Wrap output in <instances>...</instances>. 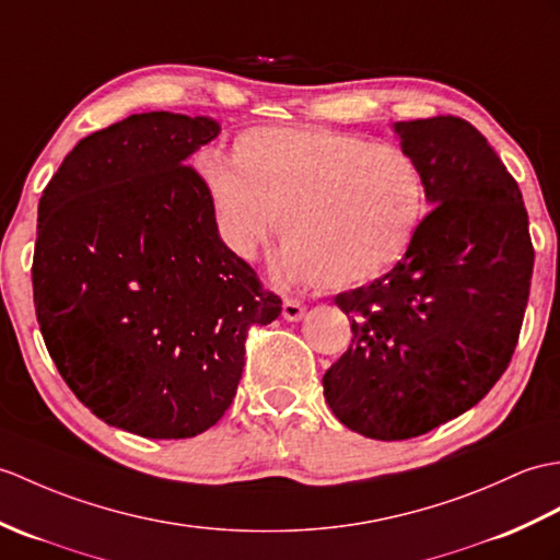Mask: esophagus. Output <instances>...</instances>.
Here are the masks:
<instances>
[{"label": "esophagus", "mask_w": 560, "mask_h": 560, "mask_svg": "<svg viewBox=\"0 0 560 560\" xmlns=\"http://www.w3.org/2000/svg\"><path fill=\"white\" fill-rule=\"evenodd\" d=\"M305 315V305L301 301H295V298H285L283 301V317L289 322H298Z\"/></svg>", "instance_id": "esophagus-1"}]
</instances>
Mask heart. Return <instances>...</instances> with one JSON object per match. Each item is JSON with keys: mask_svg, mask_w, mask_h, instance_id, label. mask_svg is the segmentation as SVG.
Instances as JSON below:
<instances>
[{"mask_svg": "<svg viewBox=\"0 0 560 560\" xmlns=\"http://www.w3.org/2000/svg\"><path fill=\"white\" fill-rule=\"evenodd\" d=\"M198 172L233 250L250 255L281 219L285 271L322 289L384 275L424 219V178L410 152L329 128H248L231 162L207 152Z\"/></svg>", "mask_w": 560, "mask_h": 560, "instance_id": "heart-1", "label": "heart"}]
</instances>
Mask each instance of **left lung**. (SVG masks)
Masks as SVG:
<instances>
[{"instance_id":"obj_1","label":"left lung","mask_w":560,"mask_h":560,"mask_svg":"<svg viewBox=\"0 0 560 560\" xmlns=\"http://www.w3.org/2000/svg\"><path fill=\"white\" fill-rule=\"evenodd\" d=\"M396 131L434 207L392 271L334 298L353 341L322 380L336 418L380 441L432 432L489 394L535 267L523 195L470 121L444 114Z\"/></svg>"}]
</instances>
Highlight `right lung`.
<instances>
[{"label": "right lung", "mask_w": 560, "mask_h": 560, "mask_svg": "<svg viewBox=\"0 0 560 560\" xmlns=\"http://www.w3.org/2000/svg\"><path fill=\"white\" fill-rule=\"evenodd\" d=\"M219 124L133 114L83 138L37 207L33 301L49 358L102 422L190 439L221 420L281 298L221 241L188 162Z\"/></svg>", "instance_id": "add662e5"}]
</instances>
